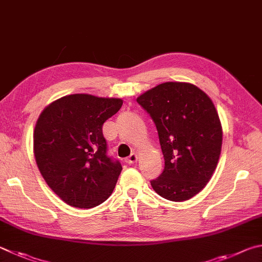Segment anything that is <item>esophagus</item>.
<instances>
[{"label":"esophagus","mask_w":262,"mask_h":262,"mask_svg":"<svg viewBox=\"0 0 262 262\" xmlns=\"http://www.w3.org/2000/svg\"><path fill=\"white\" fill-rule=\"evenodd\" d=\"M137 159H139V156H137L136 154H132L128 158L125 159V161L127 164H134L137 161Z\"/></svg>","instance_id":"34e87169"}]
</instances>
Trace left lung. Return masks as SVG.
Here are the masks:
<instances>
[{
    "instance_id": "8db88e82",
    "label": "left lung",
    "mask_w": 262,
    "mask_h": 262,
    "mask_svg": "<svg viewBox=\"0 0 262 262\" xmlns=\"http://www.w3.org/2000/svg\"><path fill=\"white\" fill-rule=\"evenodd\" d=\"M136 101L156 123L165 159L152 188L172 202L196 196L211 180L221 154L222 126L212 99L192 83L164 82Z\"/></svg>"
}]
</instances>
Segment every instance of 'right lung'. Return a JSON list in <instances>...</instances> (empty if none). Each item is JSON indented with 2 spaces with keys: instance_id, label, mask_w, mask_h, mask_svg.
<instances>
[{
  "instance_id": "right-lung-1",
  "label": "right lung",
  "mask_w": 262,
  "mask_h": 262,
  "mask_svg": "<svg viewBox=\"0 0 262 262\" xmlns=\"http://www.w3.org/2000/svg\"><path fill=\"white\" fill-rule=\"evenodd\" d=\"M121 98L73 94L50 103L33 134L36 165L50 189L68 205L92 208L111 196L121 165L106 155L103 123Z\"/></svg>"
}]
</instances>
